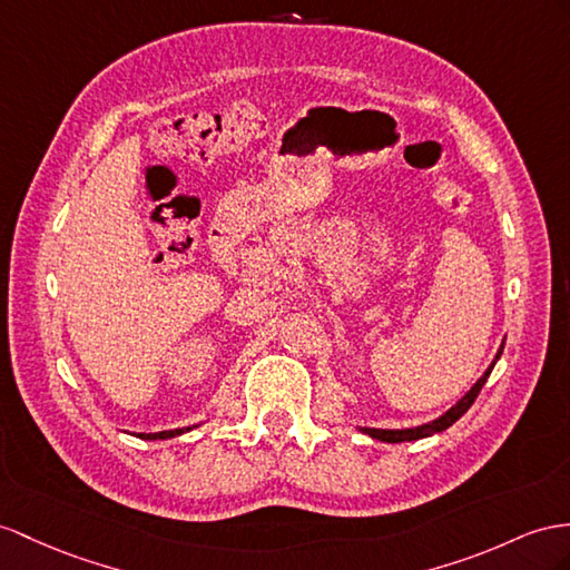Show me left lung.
<instances>
[{
	"label": "left lung",
	"mask_w": 570,
	"mask_h": 570,
	"mask_svg": "<svg viewBox=\"0 0 570 570\" xmlns=\"http://www.w3.org/2000/svg\"><path fill=\"white\" fill-rule=\"evenodd\" d=\"M501 354H503V346L499 348V354H495V358H493V363L491 366L487 368V373L479 377L476 381V385L466 392V395L452 406V410H448L443 416H438L435 421H431V424H424V426H416V429H402V431H387V429H361L363 433H368L371 438H377V441H383V443H404V441H419V438H429V435H433V433H441V431H445L448 426H452L455 424V421L470 410V406L474 404V400H476V395L481 392V387H484V383H487V377L491 375V371H493V366H495V361L501 358Z\"/></svg>",
	"instance_id": "left-lung-1"
}]
</instances>
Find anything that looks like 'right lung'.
<instances>
[{"label": "right lung", "instance_id": "add662e5", "mask_svg": "<svg viewBox=\"0 0 570 570\" xmlns=\"http://www.w3.org/2000/svg\"><path fill=\"white\" fill-rule=\"evenodd\" d=\"M185 431H193V429H175V431H160V433H141L139 438H144V441H164V438H173V435H180V433H185Z\"/></svg>", "mask_w": 570, "mask_h": 570}]
</instances>
